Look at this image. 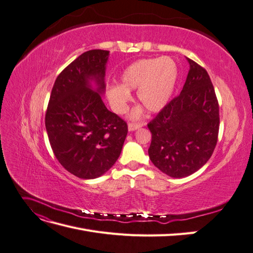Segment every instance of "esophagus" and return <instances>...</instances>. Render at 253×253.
<instances>
[{
    "label": "esophagus",
    "mask_w": 253,
    "mask_h": 253,
    "mask_svg": "<svg viewBox=\"0 0 253 253\" xmlns=\"http://www.w3.org/2000/svg\"><path fill=\"white\" fill-rule=\"evenodd\" d=\"M143 126V124H141V122H139V124H133V122H129L127 127H128V131L132 132V131H135V129L139 128Z\"/></svg>",
    "instance_id": "obj_1"
}]
</instances>
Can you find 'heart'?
I'll use <instances>...</instances> for the list:
<instances>
[{"instance_id":"obj_1","label":"heart","mask_w":253,"mask_h":253,"mask_svg":"<svg viewBox=\"0 0 253 253\" xmlns=\"http://www.w3.org/2000/svg\"><path fill=\"white\" fill-rule=\"evenodd\" d=\"M177 77V64L170 57L136 61L122 73L121 86L109 89L108 97L112 109L117 114L126 113L132 98L129 90L138 88L139 102L151 113L159 112L170 100ZM139 115L140 110H136L133 117Z\"/></svg>"}]
</instances>
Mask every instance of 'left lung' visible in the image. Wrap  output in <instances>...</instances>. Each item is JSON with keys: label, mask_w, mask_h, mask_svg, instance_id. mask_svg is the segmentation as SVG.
Here are the masks:
<instances>
[{"label": "left lung", "mask_w": 253, "mask_h": 253, "mask_svg": "<svg viewBox=\"0 0 253 253\" xmlns=\"http://www.w3.org/2000/svg\"><path fill=\"white\" fill-rule=\"evenodd\" d=\"M190 70L180 94L149 122L151 162L174 178L193 174L217 143L219 108L208 73L187 58Z\"/></svg>", "instance_id": "obj_1"}]
</instances>
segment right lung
Returning <instances> with one entry per match:
<instances>
[{
    "label": "right lung",
    "instance_id": "1",
    "mask_svg": "<svg viewBox=\"0 0 253 253\" xmlns=\"http://www.w3.org/2000/svg\"><path fill=\"white\" fill-rule=\"evenodd\" d=\"M109 53L91 49L67 65L53 84L45 115L53 154L65 170L82 179L109 171L127 134L126 122L106 109L101 98Z\"/></svg>",
    "mask_w": 253,
    "mask_h": 253
}]
</instances>
